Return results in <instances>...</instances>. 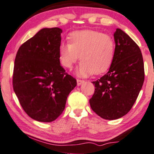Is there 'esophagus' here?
<instances>
[{
	"label": "esophagus",
	"instance_id": "esophagus-1",
	"mask_svg": "<svg viewBox=\"0 0 154 154\" xmlns=\"http://www.w3.org/2000/svg\"><path fill=\"white\" fill-rule=\"evenodd\" d=\"M76 81H77V85H78V86H80V85H81V84H83V83L84 82V80H81V79H77Z\"/></svg>",
	"mask_w": 154,
	"mask_h": 154
}]
</instances>
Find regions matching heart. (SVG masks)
Masks as SVG:
<instances>
[{"instance_id": "obj_1", "label": "heart", "mask_w": 154, "mask_h": 154, "mask_svg": "<svg viewBox=\"0 0 154 154\" xmlns=\"http://www.w3.org/2000/svg\"><path fill=\"white\" fill-rule=\"evenodd\" d=\"M68 41L59 47L60 62L65 68L71 69L79 57L81 62L77 74L84 77L102 74L111 66L115 43L108 34L94 30L75 31L70 34Z\"/></svg>"}]
</instances>
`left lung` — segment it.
I'll return each mask as SVG.
<instances>
[{"mask_svg": "<svg viewBox=\"0 0 154 154\" xmlns=\"http://www.w3.org/2000/svg\"><path fill=\"white\" fill-rule=\"evenodd\" d=\"M115 56L109 71L96 81L89 103L103 119L116 120L125 115L136 101L144 81V64L138 45L125 32L114 34Z\"/></svg>", "mask_w": 154, "mask_h": 154, "instance_id": "obj_1", "label": "left lung"}]
</instances>
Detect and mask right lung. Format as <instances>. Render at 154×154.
Masks as SVG:
<instances>
[{
  "mask_svg": "<svg viewBox=\"0 0 154 154\" xmlns=\"http://www.w3.org/2000/svg\"><path fill=\"white\" fill-rule=\"evenodd\" d=\"M62 29L39 30L16 53L13 87L23 109L39 122H52L65 109L76 80L60 66L59 47Z\"/></svg>",
  "mask_w": 154,
  "mask_h": 154,
  "instance_id": "obj_1",
  "label": "right lung"
}]
</instances>
